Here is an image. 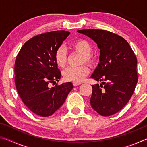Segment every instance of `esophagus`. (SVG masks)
<instances>
[{"mask_svg":"<svg viewBox=\"0 0 147 147\" xmlns=\"http://www.w3.org/2000/svg\"><path fill=\"white\" fill-rule=\"evenodd\" d=\"M73 84L74 86H79L80 85L81 83H77V82H73Z\"/></svg>","mask_w":147,"mask_h":147,"instance_id":"obj_1","label":"esophagus"}]
</instances>
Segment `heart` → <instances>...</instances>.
<instances>
[{
  "label": "heart",
  "instance_id": "1",
  "mask_svg": "<svg viewBox=\"0 0 147 147\" xmlns=\"http://www.w3.org/2000/svg\"><path fill=\"white\" fill-rule=\"evenodd\" d=\"M72 51L79 53L82 55L80 63H86L89 66L93 67L96 63V57L91 53L93 47L91 43L84 39H79L73 41L70 45ZM68 55L65 50L63 47H59L56 49L54 53V60L56 64L61 68H65L67 64ZM89 68L86 65L77 67H70L63 72V78L67 81L73 82H81L86 76L89 74Z\"/></svg>",
  "mask_w": 147,
  "mask_h": 147
}]
</instances>
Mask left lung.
<instances>
[{"label":"left lung","instance_id":"8db88e82","mask_svg":"<svg viewBox=\"0 0 147 147\" xmlns=\"http://www.w3.org/2000/svg\"><path fill=\"white\" fill-rule=\"evenodd\" d=\"M77 32L91 38L100 49V63L91 77L102 82L92 85L91 106L100 115H113L128 103L135 90L136 56L127 41L117 34L99 29Z\"/></svg>","mask_w":147,"mask_h":147}]
</instances>
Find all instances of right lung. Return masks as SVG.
<instances>
[{"label":"right lung","mask_w":147,"mask_h":147,"mask_svg":"<svg viewBox=\"0 0 147 147\" xmlns=\"http://www.w3.org/2000/svg\"><path fill=\"white\" fill-rule=\"evenodd\" d=\"M70 32L53 31L41 34L24 43L16 57L15 83L22 101L36 115L48 117L64 103L73 85L64 83L49 88L59 81L60 71L54 53Z\"/></svg>","instance_id":"right-lung-1"}]
</instances>
